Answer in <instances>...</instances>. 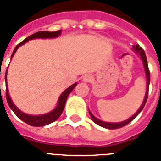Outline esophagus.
<instances>
[{
	"label": "esophagus",
	"mask_w": 161,
	"mask_h": 161,
	"mask_svg": "<svg viewBox=\"0 0 161 161\" xmlns=\"http://www.w3.org/2000/svg\"><path fill=\"white\" fill-rule=\"evenodd\" d=\"M91 80H92V76L90 75H86L83 76L82 80L84 82H90L91 81Z\"/></svg>",
	"instance_id": "34e87169"
}]
</instances>
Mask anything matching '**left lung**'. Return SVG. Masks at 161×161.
Instances as JSON below:
<instances>
[{"label":"left lung","mask_w":161,"mask_h":161,"mask_svg":"<svg viewBox=\"0 0 161 161\" xmlns=\"http://www.w3.org/2000/svg\"><path fill=\"white\" fill-rule=\"evenodd\" d=\"M133 50L137 53L138 55L140 56L141 60H142V63H143V67H144V70H145V74H146V79H147V89H146V94H145L144 100H143V102L142 104L140 107V108L138 109V111L133 115L131 116L129 119H126V120H123L121 122H116V123H112V122H106V121H102L101 119H97L96 117L89 111V114L91 116V118L93 119V121L97 125H99L100 126H102L104 128H107V129H117V128H120L122 126H126L127 125L128 123H130L132 120H133L136 116H137L141 111L142 109L144 108L145 104L147 102V96H148V88H149V84H150V72H149V69H148V66H147V56H146V53H145L144 50L141 48V47L139 45H136V46L133 47Z\"/></svg>","instance_id":"8db88e82"}]
</instances>
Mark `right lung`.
<instances>
[{
  "mask_svg": "<svg viewBox=\"0 0 161 161\" xmlns=\"http://www.w3.org/2000/svg\"><path fill=\"white\" fill-rule=\"evenodd\" d=\"M61 35V30L59 31H54V32H47V31H40L35 33L34 35H30L29 37L26 38L24 41L19 43L15 48L14 50L13 53L11 55V59L13 58L14 53L16 52V50L20 47V46L24 45L25 43H27L28 41L30 40H34V39H52V38H57L58 36H60ZM8 71V70H7ZM6 71V75H5V81H6V98H7V101H8V104L9 106V108L13 110V112L15 114L17 117L20 119H21L22 121L25 123H27L28 125L33 126H43L48 125L50 123L55 121L60 114H62L63 109H64L65 104H66V101L68 99V95L70 94L73 89L75 88V86H77V82H75V84H73L71 86L68 87L67 89L62 92V93L60 94V96L59 97V100L57 102V105L55 108H53V110L47 114H40V115H30L28 114H25L22 111H20L19 108H17L15 105L14 104V102L11 100L9 95V92H8V83H7V73Z\"/></svg>",
  "mask_w": 161,
  "mask_h": 161,
  "instance_id": "obj_1",
  "label": "right lung"
}]
</instances>
